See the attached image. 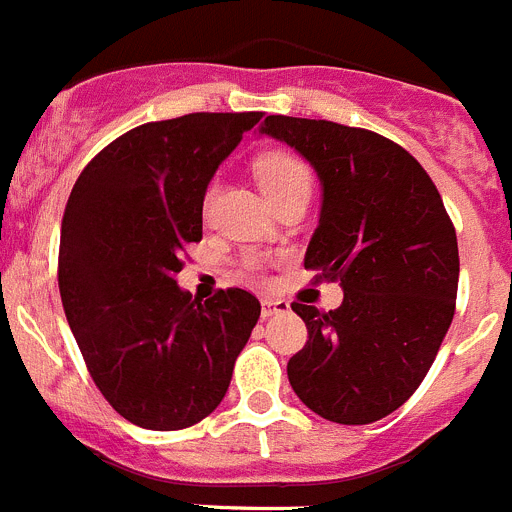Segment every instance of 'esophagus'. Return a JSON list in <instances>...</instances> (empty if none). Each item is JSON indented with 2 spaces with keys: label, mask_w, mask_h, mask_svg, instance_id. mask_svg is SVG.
Returning <instances> with one entry per match:
<instances>
[{
  "label": "esophagus",
  "mask_w": 512,
  "mask_h": 512,
  "mask_svg": "<svg viewBox=\"0 0 512 512\" xmlns=\"http://www.w3.org/2000/svg\"><path fill=\"white\" fill-rule=\"evenodd\" d=\"M281 312H289V302H284V299H264L261 302V317L264 320H269V317H274V314H281Z\"/></svg>",
  "instance_id": "esophagus-1"
}]
</instances>
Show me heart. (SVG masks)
Wrapping results in <instances>:
<instances>
[{
    "instance_id": "b5f03b06",
    "label": "heart",
    "mask_w": 512,
    "mask_h": 512,
    "mask_svg": "<svg viewBox=\"0 0 512 512\" xmlns=\"http://www.w3.org/2000/svg\"><path fill=\"white\" fill-rule=\"evenodd\" d=\"M256 177H259L261 190L269 195L271 203H276V200L284 198V195H289V192L294 190H312V172H309V164L292 152L264 154V157L256 162ZM215 192H218L215 185H210L208 190H205V213H208L210 205H213Z\"/></svg>"
}]
</instances>
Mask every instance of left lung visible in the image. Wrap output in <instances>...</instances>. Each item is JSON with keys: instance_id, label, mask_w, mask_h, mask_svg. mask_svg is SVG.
<instances>
[{"instance_id": "obj_1", "label": "left lung", "mask_w": 512, "mask_h": 512, "mask_svg": "<svg viewBox=\"0 0 512 512\" xmlns=\"http://www.w3.org/2000/svg\"><path fill=\"white\" fill-rule=\"evenodd\" d=\"M261 131L320 177V225L304 269L345 292L330 312L292 304L309 340L289 360V383L322 419L373 424L414 396L452 325V218L424 167L375 131L294 116H269Z\"/></svg>"}]
</instances>
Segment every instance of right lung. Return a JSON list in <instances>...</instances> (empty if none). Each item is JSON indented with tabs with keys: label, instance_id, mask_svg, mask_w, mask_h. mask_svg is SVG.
<instances>
[{
	"label": "right lung",
	"instance_id": "obj_1",
	"mask_svg": "<svg viewBox=\"0 0 512 512\" xmlns=\"http://www.w3.org/2000/svg\"><path fill=\"white\" fill-rule=\"evenodd\" d=\"M261 116L203 111L137 126L86 164L65 205V317L98 391L142 429H187L213 414L259 322L246 289L203 302L175 276L185 246L203 238L208 182Z\"/></svg>",
	"mask_w": 512,
	"mask_h": 512
}]
</instances>
